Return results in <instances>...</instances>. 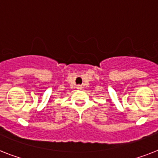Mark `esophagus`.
Wrapping results in <instances>:
<instances>
[{
    "label": "esophagus",
    "mask_w": 158,
    "mask_h": 158,
    "mask_svg": "<svg viewBox=\"0 0 158 158\" xmlns=\"http://www.w3.org/2000/svg\"><path fill=\"white\" fill-rule=\"evenodd\" d=\"M77 88H78V89H81L82 87L80 85H78V86H77Z\"/></svg>",
    "instance_id": "obj_1"
}]
</instances>
